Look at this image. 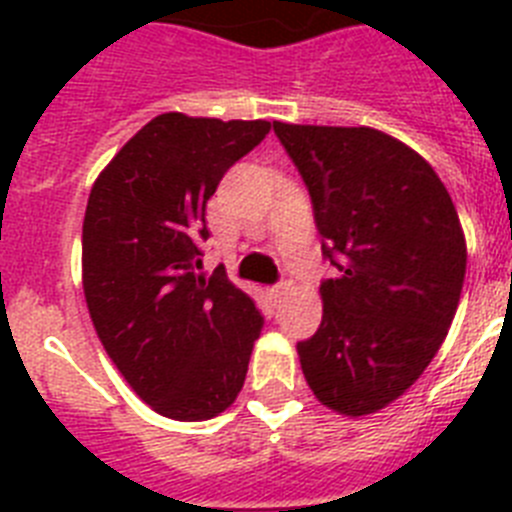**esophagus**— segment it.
<instances>
[{
	"label": "esophagus",
	"instance_id": "obj_1",
	"mask_svg": "<svg viewBox=\"0 0 512 512\" xmlns=\"http://www.w3.org/2000/svg\"><path fill=\"white\" fill-rule=\"evenodd\" d=\"M289 292H292V279L284 277L277 287H271V300H274V305H282Z\"/></svg>",
	"mask_w": 512,
	"mask_h": 512
}]
</instances>
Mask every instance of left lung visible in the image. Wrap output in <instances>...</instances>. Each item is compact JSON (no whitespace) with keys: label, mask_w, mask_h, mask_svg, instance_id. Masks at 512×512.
Listing matches in <instances>:
<instances>
[{"label":"left lung","mask_w":512,"mask_h":512,"mask_svg":"<svg viewBox=\"0 0 512 512\" xmlns=\"http://www.w3.org/2000/svg\"><path fill=\"white\" fill-rule=\"evenodd\" d=\"M310 192L323 320L297 343L323 405L369 415L425 372L456 315L467 243L449 192L413 148L374 128L274 122Z\"/></svg>","instance_id":"obj_1"}]
</instances>
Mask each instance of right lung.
I'll use <instances>...</instances> for the list:
<instances>
[{
  "label": "right lung",
  "mask_w": 512,
  "mask_h": 512,
  "mask_svg": "<svg viewBox=\"0 0 512 512\" xmlns=\"http://www.w3.org/2000/svg\"><path fill=\"white\" fill-rule=\"evenodd\" d=\"M271 122L153 117L97 176L81 271L104 351L135 395L174 420H207L246 382L264 318L225 274L200 277L207 200Z\"/></svg>",
  "instance_id": "obj_1"
}]
</instances>
